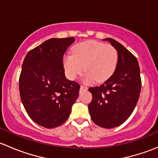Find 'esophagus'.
I'll list each match as a JSON object with an SVG mask.
<instances>
[{
  "mask_svg": "<svg viewBox=\"0 0 158 158\" xmlns=\"http://www.w3.org/2000/svg\"><path fill=\"white\" fill-rule=\"evenodd\" d=\"M87 89H88V88H87L86 86L81 85V86H80V91H81V92H82V91H85V90H87Z\"/></svg>",
  "mask_w": 158,
  "mask_h": 158,
  "instance_id": "obj_1",
  "label": "esophagus"
}]
</instances>
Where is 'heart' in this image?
Returning <instances> with one entry per match:
<instances>
[{"mask_svg": "<svg viewBox=\"0 0 158 158\" xmlns=\"http://www.w3.org/2000/svg\"><path fill=\"white\" fill-rule=\"evenodd\" d=\"M63 66L69 79H75L83 71L86 82H104L113 74L118 63V52L111 45L95 40L75 46L73 54H65Z\"/></svg>", "mask_w": 158, "mask_h": 158, "instance_id": "1", "label": "heart"}]
</instances>
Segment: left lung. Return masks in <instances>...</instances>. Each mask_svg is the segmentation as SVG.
Listing matches in <instances>:
<instances>
[{"label":"left lung","mask_w":158,"mask_h":158,"mask_svg":"<svg viewBox=\"0 0 158 158\" xmlns=\"http://www.w3.org/2000/svg\"><path fill=\"white\" fill-rule=\"evenodd\" d=\"M103 40L109 41L117 50V66L104 83L89 89L92 95L89 111L95 125L112 128L123 124L133 112L139 98L141 79L136 57L114 39Z\"/></svg>","instance_id":"obj_1"}]
</instances>
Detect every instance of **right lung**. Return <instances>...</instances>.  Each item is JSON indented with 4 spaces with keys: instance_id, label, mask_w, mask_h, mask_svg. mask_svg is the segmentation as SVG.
Segmentation results:
<instances>
[{
    "instance_id": "obj_1",
    "label": "right lung",
    "mask_w": 158,
    "mask_h": 158,
    "mask_svg": "<svg viewBox=\"0 0 158 158\" xmlns=\"http://www.w3.org/2000/svg\"><path fill=\"white\" fill-rule=\"evenodd\" d=\"M74 37L52 38L27 54L19 78L22 103L30 118L53 128L69 118L80 85L65 76L63 59Z\"/></svg>"
}]
</instances>
